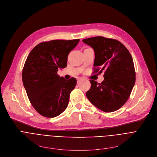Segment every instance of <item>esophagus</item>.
I'll return each instance as SVG.
<instances>
[{"label":"esophagus","instance_id":"34e87169","mask_svg":"<svg viewBox=\"0 0 157 157\" xmlns=\"http://www.w3.org/2000/svg\"><path fill=\"white\" fill-rule=\"evenodd\" d=\"M82 79L81 78H78L77 79V82H78V83H79V82Z\"/></svg>","mask_w":157,"mask_h":157}]
</instances>
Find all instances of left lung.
<instances>
[{
  "instance_id": "1",
  "label": "left lung",
  "mask_w": 157,
  "mask_h": 157,
  "mask_svg": "<svg viewBox=\"0 0 157 157\" xmlns=\"http://www.w3.org/2000/svg\"><path fill=\"white\" fill-rule=\"evenodd\" d=\"M82 41L94 50L93 73H104L101 83L89 80L91 86L86 96L101 111L115 112L126 102L135 84L132 56L121 42L114 39L97 36Z\"/></svg>"
}]
</instances>
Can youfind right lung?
<instances>
[{"mask_svg":"<svg viewBox=\"0 0 157 157\" xmlns=\"http://www.w3.org/2000/svg\"><path fill=\"white\" fill-rule=\"evenodd\" d=\"M79 39L52 40L35 46L28 55L22 71V80L30 103L40 115L59 116L67 109L76 79L66 80L57 74L67 67L70 52Z\"/></svg>","mask_w":157,"mask_h":157,"instance_id":"add662e5","label":"right lung"}]
</instances>
